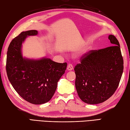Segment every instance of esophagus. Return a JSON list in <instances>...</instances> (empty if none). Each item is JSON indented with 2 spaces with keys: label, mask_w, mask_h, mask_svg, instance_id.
Segmentation results:
<instances>
[{
  "label": "esophagus",
  "mask_w": 130,
  "mask_h": 130,
  "mask_svg": "<svg viewBox=\"0 0 130 130\" xmlns=\"http://www.w3.org/2000/svg\"><path fill=\"white\" fill-rule=\"evenodd\" d=\"M73 67L72 64H68V65L67 69L68 70H73Z\"/></svg>",
  "instance_id": "34e87169"
}]
</instances>
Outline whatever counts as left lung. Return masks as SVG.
Listing matches in <instances>:
<instances>
[{
	"label": "left lung",
	"instance_id": "left-lung-1",
	"mask_svg": "<svg viewBox=\"0 0 130 130\" xmlns=\"http://www.w3.org/2000/svg\"><path fill=\"white\" fill-rule=\"evenodd\" d=\"M108 39L112 46L91 50L74 67L77 92L87 104H99L108 99L122 77L123 59L119 42L113 35H109Z\"/></svg>",
	"mask_w": 130,
	"mask_h": 130
}]
</instances>
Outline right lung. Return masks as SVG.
Here are the masks:
<instances>
[{
	"label": "right lung",
	"instance_id": "1",
	"mask_svg": "<svg viewBox=\"0 0 130 130\" xmlns=\"http://www.w3.org/2000/svg\"><path fill=\"white\" fill-rule=\"evenodd\" d=\"M37 34V30H28L12 39L7 53L6 72L12 86L23 99L33 104H42L54 95L67 63L56 62L48 58L37 60L23 58L22 42L27 36Z\"/></svg>",
	"mask_w": 130,
	"mask_h": 130
}]
</instances>
